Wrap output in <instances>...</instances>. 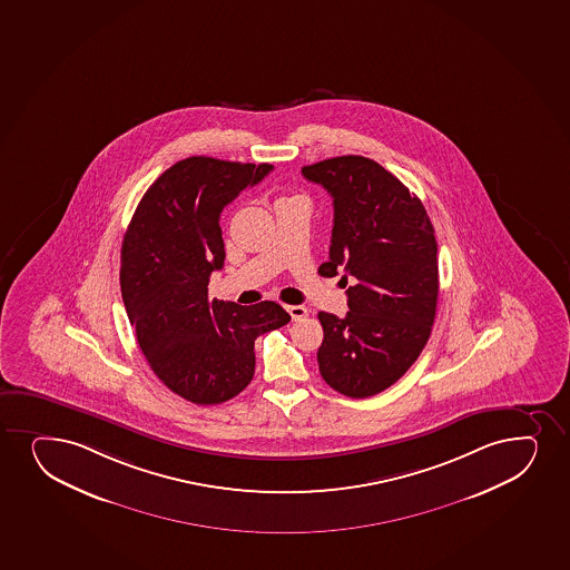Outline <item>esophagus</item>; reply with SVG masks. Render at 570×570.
I'll use <instances>...</instances> for the list:
<instances>
[{
	"label": "esophagus",
	"instance_id": "obj_1",
	"mask_svg": "<svg viewBox=\"0 0 570 570\" xmlns=\"http://www.w3.org/2000/svg\"><path fill=\"white\" fill-rule=\"evenodd\" d=\"M285 309H287L291 317L295 321L302 320V317L308 315V309H306V306H302V304H291V306H285Z\"/></svg>",
	"mask_w": 570,
	"mask_h": 570
}]
</instances>
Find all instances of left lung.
<instances>
[{"mask_svg":"<svg viewBox=\"0 0 570 570\" xmlns=\"http://www.w3.org/2000/svg\"><path fill=\"white\" fill-rule=\"evenodd\" d=\"M333 197L334 226L323 277L344 269L346 317L320 312V373L363 400L395 384L419 360L438 308V242L419 197L373 159L341 156L302 167Z\"/></svg>","mask_w":570,"mask_h":570,"instance_id":"obj_1","label":"left lung"}]
</instances>
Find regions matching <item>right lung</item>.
Wrapping results in <instances>:
<instances>
[{
	"label": "right lung",
	"mask_w": 570,
	"mask_h": 570,
	"mask_svg": "<svg viewBox=\"0 0 570 570\" xmlns=\"http://www.w3.org/2000/svg\"><path fill=\"white\" fill-rule=\"evenodd\" d=\"M274 169L191 156L165 170L138 204L121 245V296L157 379L196 405H218L249 386L255 341L291 315L272 301H210L224 266L220 213Z\"/></svg>",
	"instance_id": "1"
}]
</instances>
